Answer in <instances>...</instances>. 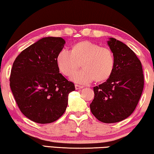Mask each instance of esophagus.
Returning <instances> with one entry per match:
<instances>
[{
    "label": "esophagus",
    "mask_w": 154,
    "mask_h": 154,
    "mask_svg": "<svg viewBox=\"0 0 154 154\" xmlns=\"http://www.w3.org/2000/svg\"><path fill=\"white\" fill-rule=\"evenodd\" d=\"M83 88H84L83 86H80V85H78V84H75V88H76V90H81Z\"/></svg>",
    "instance_id": "1"
}]
</instances>
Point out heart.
Segmentation results:
<instances>
[{
    "mask_svg": "<svg viewBox=\"0 0 154 154\" xmlns=\"http://www.w3.org/2000/svg\"><path fill=\"white\" fill-rule=\"evenodd\" d=\"M81 64L83 68L73 75L71 80L86 84L95 80L102 82L111 77L114 68L112 51L106 47L90 42L82 41L73 45L70 51L62 50L56 56V64L65 76H71Z\"/></svg>",
    "mask_w": 154,
    "mask_h": 154,
    "instance_id": "b5f03b06",
    "label": "heart"
}]
</instances>
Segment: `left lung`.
<instances>
[{
	"label": "left lung",
	"instance_id": "left-lung-1",
	"mask_svg": "<svg viewBox=\"0 0 154 154\" xmlns=\"http://www.w3.org/2000/svg\"><path fill=\"white\" fill-rule=\"evenodd\" d=\"M107 45L114 55V71L107 81L94 87L90 108L97 119L112 123L134 112L142 94L144 75L141 62L126 45L113 38Z\"/></svg>",
	"mask_w": 154,
	"mask_h": 154
}]
</instances>
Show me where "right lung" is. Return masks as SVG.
I'll list each match as a JSON object with an SVG mask.
<instances>
[{
    "label": "right lung",
    "mask_w": 154,
    "mask_h": 154,
    "mask_svg": "<svg viewBox=\"0 0 154 154\" xmlns=\"http://www.w3.org/2000/svg\"><path fill=\"white\" fill-rule=\"evenodd\" d=\"M62 38H43L21 51L12 65L10 86L23 115L35 123H49L66 111L75 84L59 73L56 56Z\"/></svg>",
    "instance_id": "right-lung-1"
}]
</instances>
